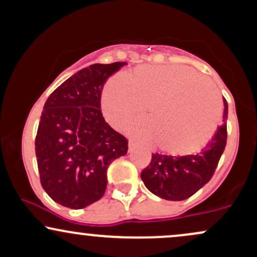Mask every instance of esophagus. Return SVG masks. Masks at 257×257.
<instances>
[{
  "instance_id": "1",
  "label": "esophagus",
  "mask_w": 257,
  "mask_h": 257,
  "mask_svg": "<svg viewBox=\"0 0 257 257\" xmlns=\"http://www.w3.org/2000/svg\"><path fill=\"white\" fill-rule=\"evenodd\" d=\"M135 149H137V144L134 141H129V152H133Z\"/></svg>"
}]
</instances>
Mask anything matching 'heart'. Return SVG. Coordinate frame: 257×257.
Instances as JSON below:
<instances>
[{
    "label": "heart",
    "mask_w": 257,
    "mask_h": 257,
    "mask_svg": "<svg viewBox=\"0 0 257 257\" xmlns=\"http://www.w3.org/2000/svg\"><path fill=\"white\" fill-rule=\"evenodd\" d=\"M147 106V122L132 133L172 155L198 151L210 140L221 118L220 95L209 81L181 65L140 66L128 79L111 78L102 110L112 125L122 128Z\"/></svg>",
    "instance_id": "heart-1"
}]
</instances>
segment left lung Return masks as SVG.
I'll use <instances>...</instances> for the list:
<instances>
[{
	"label": "left lung",
	"mask_w": 257,
	"mask_h": 257,
	"mask_svg": "<svg viewBox=\"0 0 257 257\" xmlns=\"http://www.w3.org/2000/svg\"><path fill=\"white\" fill-rule=\"evenodd\" d=\"M223 104L222 125L199 153L179 157L152 153L151 162L141 172V179L153 194L167 200H184L210 181L227 143L226 99Z\"/></svg>",
	"instance_id": "1"
}]
</instances>
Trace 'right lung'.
<instances>
[{
    "instance_id": "1",
    "label": "right lung",
    "mask_w": 257,
    "mask_h": 257,
    "mask_svg": "<svg viewBox=\"0 0 257 257\" xmlns=\"http://www.w3.org/2000/svg\"><path fill=\"white\" fill-rule=\"evenodd\" d=\"M126 63L79 70L47 99L35 150L41 185L60 205L82 209L104 196L107 168L128 152V140L106 123L101 90Z\"/></svg>"
}]
</instances>
